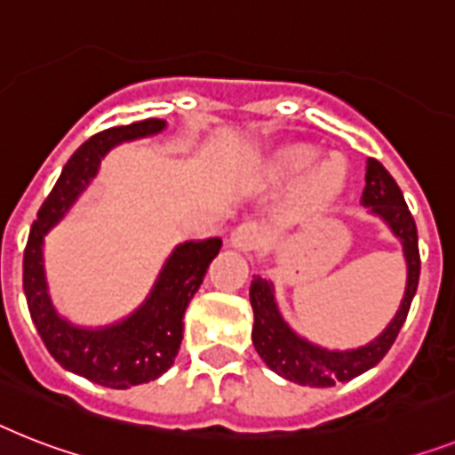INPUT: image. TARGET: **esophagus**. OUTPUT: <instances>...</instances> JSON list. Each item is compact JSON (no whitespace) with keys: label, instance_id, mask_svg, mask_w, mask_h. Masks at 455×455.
I'll list each match as a JSON object with an SVG mask.
<instances>
[{"label":"esophagus","instance_id":"1","mask_svg":"<svg viewBox=\"0 0 455 455\" xmlns=\"http://www.w3.org/2000/svg\"><path fill=\"white\" fill-rule=\"evenodd\" d=\"M230 243L235 246L236 251H243V253H249V251L260 249L262 243V232L260 228L255 223H243L239 225L230 236Z\"/></svg>","mask_w":455,"mask_h":455}]
</instances>
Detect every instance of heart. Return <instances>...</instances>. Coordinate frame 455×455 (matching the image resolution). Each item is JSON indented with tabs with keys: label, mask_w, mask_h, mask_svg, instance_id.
Instances as JSON below:
<instances>
[{
	"label": "heart",
	"mask_w": 455,
	"mask_h": 455,
	"mask_svg": "<svg viewBox=\"0 0 455 455\" xmlns=\"http://www.w3.org/2000/svg\"><path fill=\"white\" fill-rule=\"evenodd\" d=\"M311 151L307 146H291L286 151H281L279 160H276V172L279 174H295L304 164L309 163ZM344 186V169L335 160H325L318 164L302 186L304 202L311 206H325L335 200L337 193Z\"/></svg>",
	"instance_id": "1"
}]
</instances>
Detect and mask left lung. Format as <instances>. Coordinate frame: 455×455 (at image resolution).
<instances>
[{
	"instance_id": "left-lung-1",
	"label": "left lung",
	"mask_w": 455,
	"mask_h": 455,
	"mask_svg": "<svg viewBox=\"0 0 455 455\" xmlns=\"http://www.w3.org/2000/svg\"><path fill=\"white\" fill-rule=\"evenodd\" d=\"M360 204L367 206L371 213L386 220L390 232L403 242L404 260H407V288L395 318L388 323V328L374 341L351 351H328L316 347L311 341L295 335L279 314L274 286L262 276H253L251 281V307H253V347L267 367L279 377L295 381L299 386H314V388H328L335 381H351L363 371L371 370L379 360L388 354L397 332L407 321L409 307L419 288V274H421V255H419V235H416L414 216L409 212L404 195L395 179L388 174L384 164L370 157L365 172V190L360 197Z\"/></svg>"
}]
</instances>
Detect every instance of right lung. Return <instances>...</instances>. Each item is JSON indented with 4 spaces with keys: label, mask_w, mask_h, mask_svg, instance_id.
<instances>
[{
    "label": "right lung",
    "mask_w": 455,
    "mask_h": 455,
    "mask_svg": "<svg viewBox=\"0 0 455 455\" xmlns=\"http://www.w3.org/2000/svg\"><path fill=\"white\" fill-rule=\"evenodd\" d=\"M164 127V120L148 118L90 137L69 157L55 188L41 204L22 258V291L48 354L65 370L107 388L123 390L146 384L174 365L183 339L186 307L202 286L206 269L223 242L212 236L179 243L164 262L151 295L134 314L107 328H81L60 316L52 307L44 272V236L95 179L101 157L114 146L151 137L163 132Z\"/></svg>",
    "instance_id": "obj_1"
}]
</instances>
